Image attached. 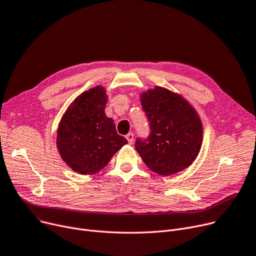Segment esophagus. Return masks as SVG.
<instances>
[{
  "label": "esophagus",
  "mask_w": 256,
  "mask_h": 256,
  "mask_svg": "<svg viewBox=\"0 0 256 256\" xmlns=\"http://www.w3.org/2000/svg\"><path fill=\"white\" fill-rule=\"evenodd\" d=\"M126 138H127L128 142H129L130 144H132V142H133V140H134V134L131 133V132H129V133L126 135Z\"/></svg>",
  "instance_id": "1"
}]
</instances>
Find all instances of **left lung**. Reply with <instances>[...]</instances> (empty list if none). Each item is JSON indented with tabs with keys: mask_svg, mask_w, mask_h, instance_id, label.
I'll return each instance as SVG.
<instances>
[{
	"mask_svg": "<svg viewBox=\"0 0 256 256\" xmlns=\"http://www.w3.org/2000/svg\"><path fill=\"white\" fill-rule=\"evenodd\" d=\"M150 134L137 137L135 148L146 165L160 175L188 167L198 156L203 128L196 110L178 94L156 87L142 95Z\"/></svg>",
	"mask_w": 256,
	"mask_h": 256,
	"instance_id": "left-lung-1",
	"label": "left lung"
}]
</instances>
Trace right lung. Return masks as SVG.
Segmentation results:
<instances>
[{
  "mask_svg": "<svg viewBox=\"0 0 256 256\" xmlns=\"http://www.w3.org/2000/svg\"><path fill=\"white\" fill-rule=\"evenodd\" d=\"M102 87L84 92L70 104L58 128L57 148L76 172L93 174L102 169L127 140L116 133L114 120L104 114Z\"/></svg>",
  "mask_w": 256,
  "mask_h": 256,
  "instance_id": "add662e5",
  "label": "right lung"
}]
</instances>
